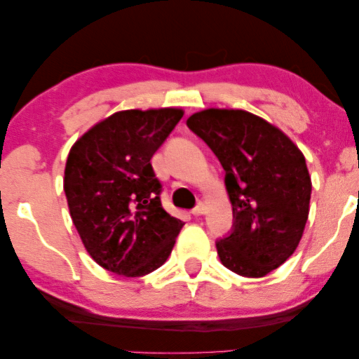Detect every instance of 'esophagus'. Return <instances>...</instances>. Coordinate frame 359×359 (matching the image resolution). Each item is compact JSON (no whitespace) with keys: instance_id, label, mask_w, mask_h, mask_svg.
<instances>
[{"instance_id":"1","label":"esophagus","mask_w":359,"mask_h":359,"mask_svg":"<svg viewBox=\"0 0 359 359\" xmlns=\"http://www.w3.org/2000/svg\"><path fill=\"white\" fill-rule=\"evenodd\" d=\"M205 210H208V208H205V204L204 203H199L198 205H196V208L191 210V214L193 215H196V217H198V215H203V214H205Z\"/></svg>"}]
</instances>
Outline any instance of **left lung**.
<instances>
[{"label": "left lung", "mask_w": 359, "mask_h": 359, "mask_svg": "<svg viewBox=\"0 0 359 359\" xmlns=\"http://www.w3.org/2000/svg\"><path fill=\"white\" fill-rule=\"evenodd\" d=\"M186 126L225 171L233 224L215 242L220 262L240 276H266L291 257L306 227L312 183L302 151L247 111L205 109Z\"/></svg>", "instance_id": "8db88e82"}]
</instances>
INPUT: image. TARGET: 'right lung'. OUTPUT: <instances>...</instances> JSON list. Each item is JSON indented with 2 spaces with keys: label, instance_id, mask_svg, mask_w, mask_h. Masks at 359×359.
Here are the masks:
<instances>
[{
  "label": "right lung",
  "instance_id": "add662e5",
  "mask_svg": "<svg viewBox=\"0 0 359 359\" xmlns=\"http://www.w3.org/2000/svg\"><path fill=\"white\" fill-rule=\"evenodd\" d=\"M183 111L116 112L75 142L63 189L86 252L107 271L145 276L166 262L183 222L161 205L151 156Z\"/></svg>",
  "mask_w": 359,
  "mask_h": 359
}]
</instances>
